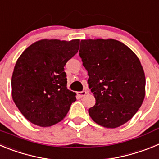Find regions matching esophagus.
Listing matches in <instances>:
<instances>
[{"mask_svg": "<svg viewBox=\"0 0 159 159\" xmlns=\"http://www.w3.org/2000/svg\"><path fill=\"white\" fill-rule=\"evenodd\" d=\"M88 94V92L87 91H83V92H77V95H79L80 97H84Z\"/></svg>", "mask_w": 159, "mask_h": 159, "instance_id": "obj_1", "label": "esophagus"}]
</instances>
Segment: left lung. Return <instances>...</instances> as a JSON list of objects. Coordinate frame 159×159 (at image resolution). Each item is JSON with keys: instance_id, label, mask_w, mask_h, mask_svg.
<instances>
[{"instance_id": "left-lung-1", "label": "left lung", "mask_w": 159, "mask_h": 159, "mask_svg": "<svg viewBox=\"0 0 159 159\" xmlns=\"http://www.w3.org/2000/svg\"><path fill=\"white\" fill-rule=\"evenodd\" d=\"M80 57L95 98V104L88 110L92 120L107 128L128 122L145 97L146 78L139 59L114 39L82 40Z\"/></svg>"}]
</instances>
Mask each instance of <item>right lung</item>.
<instances>
[{"mask_svg": "<svg viewBox=\"0 0 159 159\" xmlns=\"http://www.w3.org/2000/svg\"><path fill=\"white\" fill-rule=\"evenodd\" d=\"M80 40H38L18 58L12 76V97L32 123L51 127L66 116L75 92L67 88L66 63L77 53Z\"/></svg>", "mask_w": 159, "mask_h": 159, "instance_id": "add662e5", "label": "right lung"}]
</instances>
